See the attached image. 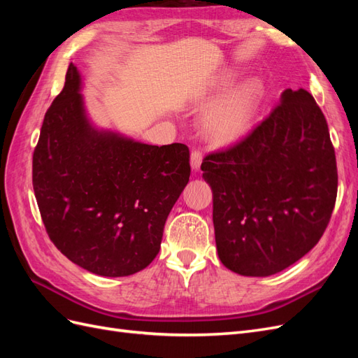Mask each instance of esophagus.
<instances>
[{"label": "esophagus", "instance_id": "1", "mask_svg": "<svg viewBox=\"0 0 358 358\" xmlns=\"http://www.w3.org/2000/svg\"><path fill=\"white\" fill-rule=\"evenodd\" d=\"M201 161H203V155L200 150H192L191 152V167L192 170H199L201 166Z\"/></svg>", "mask_w": 358, "mask_h": 358}]
</instances>
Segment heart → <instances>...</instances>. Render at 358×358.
<instances>
[{
	"label": "heart",
	"instance_id": "heart-1",
	"mask_svg": "<svg viewBox=\"0 0 358 358\" xmlns=\"http://www.w3.org/2000/svg\"><path fill=\"white\" fill-rule=\"evenodd\" d=\"M234 74H227L210 86V99L221 96L230 88ZM264 95L259 79H249L216 101L203 115L201 128L215 145H230L241 140L251 128Z\"/></svg>",
	"mask_w": 358,
	"mask_h": 358
}]
</instances>
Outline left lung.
<instances>
[{
  "instance_id": "obj_1",
  "label": "left lung",
  "mask_w": 358,
  "mask_h": 358,
  "mask_svg": "<svg viewBox=\"0 0 358 358\" xmlns=\"http://www.w3.org/2000/svg\"><path fill=\"white\" fill-rule=\"evenodd\" d=\"M213 194L221 263L270 276L306 255L327 229L338 169L327 121L305 90L279 104L242 142L203 159Z\"/></svg>"
}]
</instances>
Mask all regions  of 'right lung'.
<instances>
[{"instance_id":"1","label":"right lung","mask_w":358,"mask_h":358,"mask_svg":"<svg viewBox=\"0 0 358 358\" xmlns=\"http://www.w3.org/2000/svg\"><path fill=\"white\" fill-rule=\"evenodd\" d=\"M80 91L71 62L32 157L41 220L74 264L100 276L134 275L159 252L167 216L189 180V149L96 128Z\"/></svg>"}]
</instances>
